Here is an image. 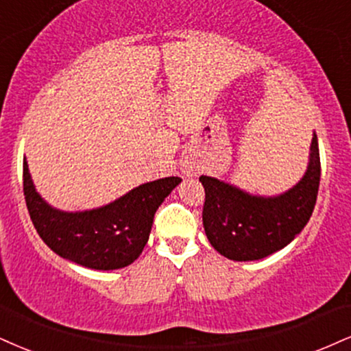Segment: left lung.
I'll use <instances>...</instances> for the list:
<instances>
[{"instance_id": "8db88e82", "label": "left lung", "mask_w": 351, "mask_h": 351, "mask_svg": "<svg viewBox=\"0 0 351 351\" xmlns=\"http://www.w3.org/2000/svg\"><path fill=\"white\" fill-rule=\"evenodd\" d=\"M199 181L206 193L202 223L210 245L229 260L265 258L294 240L312 216L320 183L317 135L312 137L306 175L281 196H250L210 176Z\"/></svg>"}]
</instances>
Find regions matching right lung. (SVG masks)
<instances>
[{
	"label": "right lung",
	"mask_w": 351,
	"mask_h": 351,
	"mask_svg": "<svg viewBox=\"0 0 351 351\" xmlns=\"http://www.w3.org/2000/svg\"><path fill=\"white\" fill-rule=\"evenodd\" d=\"M23 181L34 227L57 255L86 268L117 269L138 258L158 206L181 178L170 176L145 183L104 208L84 213L50 208L36 193L26 160Z\"/></svg>",
	"instance_id": "add662e5"
}]
</instances>
